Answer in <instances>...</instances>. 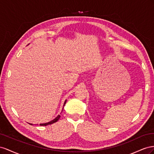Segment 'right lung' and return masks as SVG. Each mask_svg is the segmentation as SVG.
Returning a JSON list of instances; mask_svg holds the SVG:
<instances>
[{"mask_svg": "<svg viewBox=\"0 0 154 154\" xmlns=\"http://www.w3.org/2000/svg\"><path fill=\"white\" fill-rule=\"evenodd\" d=\"M66 103V100H65V102H64V103L63 108H63H64V105H65ZM62 112H63V111H62ZM60 117V115H59L58 116H57V117L54 119V120H52V121H50V122H46V123L40 124V125H41V126H46V125H51V124H53V123H54V122H55L57 121L59 119ZM29 125H32V124H30V123H29Z\"/></svg>", "mask_w": 154, "mask_h": 154, "instance_id": "add662e5", "label": "right lung"}]
</instances>
